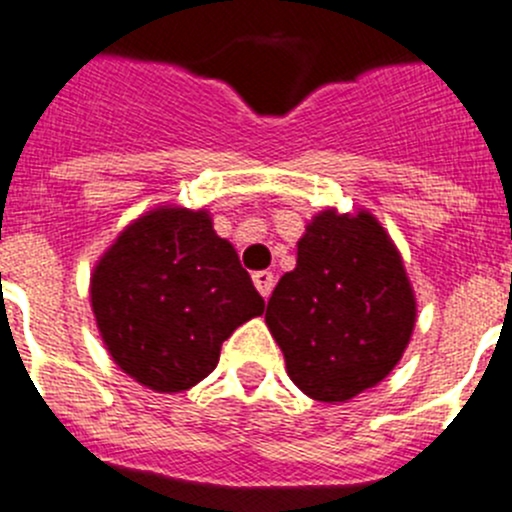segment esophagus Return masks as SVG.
Masks as SVG:
<instances>
[{
    "label": "esophagus",
    "instance_id": "34e87169",
    "mask_svg": "<svg viewBox=\"0 0 512 512\" xmlns=\"http://www.w3.org/2000/svg\"><path fill=\"white\" fill-rule=\"evenodd\" d=\"M273 283H276V278H273L271 271H256L254 273V286L258 288V293H261L263 298L271 296Z\"/></svg>",
    "mask_w": 512,
    "mask_h": 512
}]
</instances>
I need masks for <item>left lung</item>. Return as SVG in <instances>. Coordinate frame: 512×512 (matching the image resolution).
<instances>
[{"label": "left lung", "instance_id": "obj_1", "mask_svg": "<svg viewBox=\"0 0 512 512\" xmlns=\"http://www.w3.org/2000/svg\"><path fill=\"white\" fill-rule=\"evenodd\" d=\"M266 323L306 396L341 403L393 371L416 326V298L396 246L371 214L323 211L298 241Z\"/></svg>", "mask_w": 512, "mask_h": 512}]
</instances>
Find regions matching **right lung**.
Listing matches in <instances>:
<instances>
[{"instance_id":"right-lung-1","label":"right lung","mask_w":512,"mask_h":512,"mask_svg":"<svg viewBox=\"0 0 512 512\" xmlns=\"http://www.w3.org/2000/svg\"><path fill=\"white\" fill-rule=\"evenodd\" d=\"M91 306L121 371L154 391L179 393L214 371L221 343L266 303L206 211L159 209L101 258Z\"/></svg>"}]
</instances>
